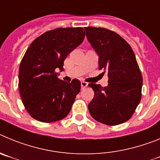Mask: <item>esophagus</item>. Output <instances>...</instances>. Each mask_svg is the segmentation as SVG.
Segmentation results:
<instances>
[{"mask_svg":"<svg viewBox=\"0 0 160 160\" xmlns=\"http://www.w3.org/2000/svg\"><path fill=\"white\" fill-rule=\"evenodd\" d=\"M87 86H88V83L87 82H81V87L82 89L86 88Z\"/></svg>","mask_w":160,"mask_h":160,"instance_id":"esophagus-1","label":"esophagus"}]
</instances>
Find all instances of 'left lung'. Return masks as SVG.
<instances>
[{
	"mask_svg": "<svg viewBox=\"0 0 160 160\" xmlns=\"http://www.w3.org/2000/svg\"><path fill=\"white\" fill-rule=\"evenodd\" d=\"M87 39L98 55L99 70L108 75V86L90 83L94 96L89 103L98 122L118 125L131 118L140 102L142 77L131 46L114 31L86 27Z\"/></svg>",
	"mask_w": 160,
	"mask_h": 160,
	"instance_id": "obj_1",
	"label": "left lung"
}]
</instances>
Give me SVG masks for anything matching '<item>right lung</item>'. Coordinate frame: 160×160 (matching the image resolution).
Segmentation results:
<instances>
[{
  "label": "right lung",
  "instance_id": "add662e5",
  "mask_svg": "<svg viewBox=\"0 0 160 160\" xmlns=\"http://www.w3.org/2000/svg\"><path fill=\"white\" fill-rule=\"evenodd\" d=\"M82 28H58L44 32L27 49L19 68L20 94L30 116L42 122L62 119L71 110L81 82L58 78L68 54L83 42Z\"/></svg>",
  "mask_w": 160,
  "mask_h": 160
}]
</instances>
